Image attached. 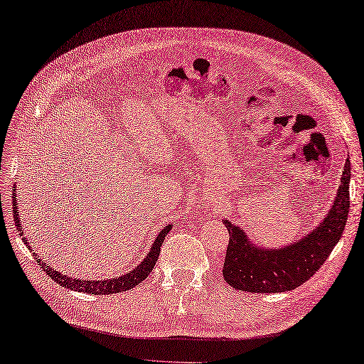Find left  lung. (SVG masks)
Listing matches in <instances>:
<instances>
[{
  "label": "left lung",
  "mask_w": 364,
  "mask_h": 364,
  "mask_svg": "<svg viewBox=\"0 0 364 364\" xmlns=\"http://www.w3.org/2000/svg\"><path fill=\"white\" fill-rule=\"evenodd\" d=\"M349 182L350 162L348 159L333 205L323 223L284 249L256 247L244 230L224 220L230 235L223 269L224 279L236 290L252 294H278L304 284L320 270L341 239L349 213Z\"/></svg>",
  "instance_id": "obj_1"
}]
</instances>
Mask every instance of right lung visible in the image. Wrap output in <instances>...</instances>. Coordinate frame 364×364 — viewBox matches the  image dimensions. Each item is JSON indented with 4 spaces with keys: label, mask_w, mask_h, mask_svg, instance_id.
<instances>
[{
    "label": "right lung",
    "mask_w": 364,
    "mask_h": 364,
    "mask_svg": "<svg viewBox=\"0 0 364 364\" xmlns=\"http://www.w3.org/2000/svg\"><path fill=\"white\" fill-rule=\"evenodd\" d=\"M14 220H15V225L16 230L20 232V236L24 235L23 228H21V223H20V218H18V208H16V196H15V191H14ZM171 230V225H166L162 232H159L157 237L154 239V244L151 247V250L148 252L146 258L141 261L134 270H131L127 274H122V277L117 278H112V279H105V281H87V279H77L73 277H66V274H61L60 272L54 270L49 265H46V262H43L41 258H35L37 259V264L40 267L46 272V274H49V278L54 279L57 284L63 286L66 289L70 290H78V291H85V294H91V295H109V294H123V291H127L132 287H136L139 282L144 281L151 270L154 269V265L157 262L159 255H161V247L164 244V239L166 236V233ZM23 242L29 247V250L33 252L31 249V245L28 242V239L26 236L21 237ZM35 255V253H33Z\"/></svg>",
    "instance_id": "add662e5"
}]
</instances>
